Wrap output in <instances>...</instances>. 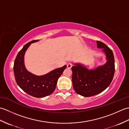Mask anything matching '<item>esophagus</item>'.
<instances>
[{"label": "esophagus", "mask_w": 129, "mask_h": 129, "mask_svg": "<svg viewBox=\"0 0 129 129\" xmlns=\"http://www.w3.org/2000/svg\"><path fill=\"white\" fill-rule=\"evenodd\" d=\"M73 66V64L72 62H68V64H67V68L68 69H70Z\"/></svg>", "instance_id": "1"}]
</instances>
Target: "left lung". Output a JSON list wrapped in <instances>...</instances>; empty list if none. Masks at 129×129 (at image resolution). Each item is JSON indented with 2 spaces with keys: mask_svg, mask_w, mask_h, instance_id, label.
<instances>
[{
  "mask_svg": "<svg viewBox=\"0 0 129 129\" xmlns=\"http://www.w3.org/2000/svg\"><path fill=\"white\" fill-rule=\"evenodd\" d=\"M97 47L103 49L107 62L95 70H88L76 64L72 68L73 87L77 94L85 97L97 95L105 90L111 84L115 72V60L113 51L104 43L96 41Z\"/></svg>",
  "mask_w": 129,
  "mask_h": 129,
  "instance_id": "left-lung-1",
  "label": "left lung"
}]
</instances>
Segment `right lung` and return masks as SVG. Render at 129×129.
<instances>
[{
    "mask_svg": "<svg viewBox=\"0 0 129 129\" xmlns=\"http://www.w3.org/2000/svg\"><path fill=\"white\" fill-rule=\"evenodd\" d=\"M38 41L39 40H34L26 44L19 51L15 59L13 70L16 83L24 92L33 97L43 98L54 91L57 79L67 66L64 65L42 76L35 75L28 72L24 64V54L30 45Z\"/></svg>",
    "mask_w": 129,
    "mask_h": 129,
    "instance_id": "add662e5",
    "label": "right lung"
}]
</instances>
